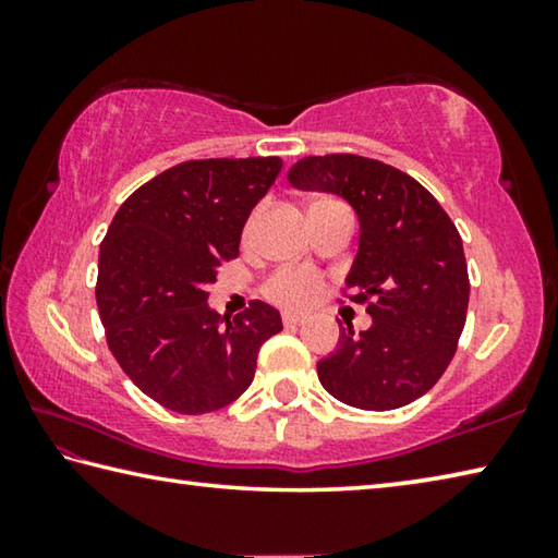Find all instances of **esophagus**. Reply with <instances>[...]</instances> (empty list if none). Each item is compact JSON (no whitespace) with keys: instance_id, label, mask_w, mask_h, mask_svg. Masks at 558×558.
Returning a JSON list of instances; mask_svg holds the SVG:
<instances>
[{"instance_id":"esophagus-1","label":"esophagus","mask_w":558,"mask_h":558,"mask_svg":"<svg viewBox=\"0 0 558 558\" xmlns=\"http://www.w3.org/2000/svg\"><path fill=\"white\" fill-rule=\"evenodd\" d=\"M282 323H286V327H298V325L305 323V315H300V313H286V315H282Z\"/></svg>"}]
</instances>
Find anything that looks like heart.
Here are the masks:
<instances>
[{"label":"heart","mask_w":558,"mask_h":558,"mask_svg":"<svg viewBox=\"0 0 558 558\" xmlns=\"http://www.w3.org/2000/svg\"><path fill=\"white\" fill-rule=\"evenodd\" d=\"M319 288H323V282L313 270L286 268L268 280L266 292L272 302H278L282 307H307L317 300Z\"/></svg>","instance_id":"obj_1"}]
</instances>
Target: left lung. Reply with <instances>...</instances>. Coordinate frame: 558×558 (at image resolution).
<instances>
[{
	"label": "left lung",
	"mask_w": 558,
	"mask_h": 558,
	"mask_svg": "<svg viewBox=\"0 0 558 558\" xmlns=\"http://www.w3.org/2000/svg\"><path fill=\"white\" fill-rule=\"evenodd\" d=\"M288 182L342 196L359 219L344 286L349 300H369L372 327L359 335L342 327L335 352L317 362L319 384L364 411L421 399L448 369L465 327L470 280L456 223L426 186L379 159L305 157Z\"/></svg>",
	"instance_id": "obj_1"
}]
</instances>
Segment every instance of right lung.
<instances>
[{
	"instance_id": "right-lung-1",
	"label": "right lung",
	"mask_w": 558,
	"mask_h": 558,
	"mask_svg": "<svg viewBox=\"0 0 558 558\" xmlns=\"http://www.w3.org/2000/svg\"><path fill=\"white\" fill-rule=\"evenodd\" d=\"M280 169V157L169 167L128 196L100 243L96 300L110 352L169 411L211 413L239 399L263 342L282 329L260 300L233 319L206 302Z\"/></svg>"
}]
</instances>
